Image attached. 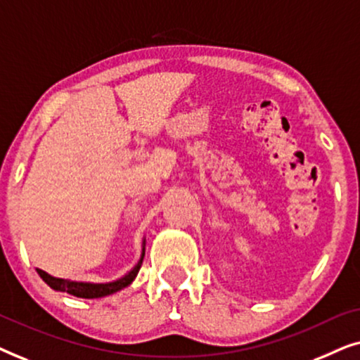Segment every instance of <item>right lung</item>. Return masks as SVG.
<instances>
[{
	"instance_id": "add662e5",
	"label": "right lung",
	"mask_w": 360,
	"mask_h": 360,
	"mask_svg": "<svg viewBox=\"0 0 360 360\" xmlns=\"http://www.w3.org/2000/svg\"><path fill=\"white\" fill-rule=\"evenodd\" d=\"M144 255H146V238L142 240L141 257L137 260L134 267H132L126 275H122L121 278L112 280V282H105V283L77 282V280H70V278H57V277H52V275H49L47 272H44L41 269H37V274L41 275L44 282H46L52 290H56V292H65L68 295H73V297L77 298H88V300L103 298V297H108V295L120 292L122 288L129 287V285L134 282L136 275L139 272L142 265V260H144Z\"/></svg>"
}]
</instances>
